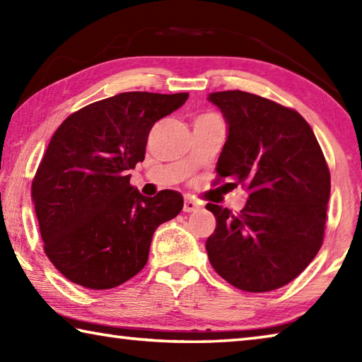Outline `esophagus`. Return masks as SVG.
<instances>
[{"mask_svg": "<svg viewBox=\"0 0 362 362\" xmlns=\"http://www.w3.org/2000/svg\"><path fill=\"white\" fill-rule=\"evenodd\" d=\"M199 209V204L196 203V201L187 198L185 201H183V212H194Z\"/></svg>", "mask_w": 362, "mask_h": 362, "instance_id": "1", "label": "esophagus"}]
</instances>
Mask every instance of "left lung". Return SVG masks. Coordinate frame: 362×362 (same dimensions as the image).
<instances>
[{
  "mask_svg": "<svg viewBox=\"0 0 362 362\" xmlns=\"http://www.w3.org/2000/svg\"><path fill=\"white\" fill-rule=\"evenodd\" d=\"M228 134L217 161L226 185L247 188L235 214L207 204L217 225L206 250L214 269L246 292L296 279L321 249L330 174L308 122L296 110L243 90L209 94Z\"/></svg>",
  "mask_w": 362,
  "mask_h": 362,
  "instance_id": "8db88e82",
  "label": "left lung"
}]
</instances>
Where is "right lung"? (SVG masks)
<instances>
[{
    "label": "right lung",
    "mask_w": 362,
    "mask_h": 362,
    "mask_svg": "<svg viewBox=\"0 0 362 362\" xmlns=\"http://www.w3.org/2000/svg\"><path fill=\"white\" fill-rule=\"evenodd\" d=\"M188 94L122 93L78 110L54 134L32 183L45 252L71 283L102 291L148 260L153 233L179 216L183 198H146L131 187L153 124Z\"/></svg>",
    "instance_id": "right-lung-1"
}]
</instances>
